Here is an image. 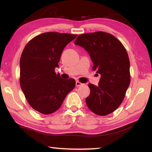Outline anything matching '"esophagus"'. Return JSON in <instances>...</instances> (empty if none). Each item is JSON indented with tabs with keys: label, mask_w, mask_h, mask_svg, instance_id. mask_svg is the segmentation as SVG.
<instances>
[{
	"label": "esophagus",
	"mask_w": 152,
	"mask_h": 152,
	"mask_svg": "<svg viewBox=\"0 0 152 152\" xmlns=\"http://www.w3.org/2000/svg\"><path fill=\"white\" fill-rule=\"evenodd\" d=\"M76 86H80L83 85V84H82L81 82H80L78 81H76Z\"/></svg>",
	"instance_id": "1"
}]
</instances>
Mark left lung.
Here are the masks:
<instances>
[{"mask_svg":"<svg viewBox=\"0 0 152 152\" xmlns=\"http://www.w3.org/2000/svg\"><path fill=\"white\" fill-rule=\"evenodd\" d=\"M74 44L89 53L93 70L101 74L98 86L89 84L86 99L89 109L104 116L115 111L124 99L130 84V62L124 46L115 36L99 31L78 35Z\"/></svg>","mask_w":152,"mask_h":152,"instance_id":"1","label":"left lung"}]
</instances>
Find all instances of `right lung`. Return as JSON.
<instances>
[{"instance_id": "add662e5", "label": "right lung", "mask_w": 152, "mask_h": 152, "mask_svg": "<svg viewBox=\"0 0 152 152\" xmlns=\"http://www.w3.org/2000/svg\"><path fill=\"white\" fill-rule=\"evenodd\" d=\"M77 35L47 32L29 41L20 59V85L30 106L49 115L61 107L76 85L75 80L56 74L61 53Z\"/></svg>"}]
</instances>
